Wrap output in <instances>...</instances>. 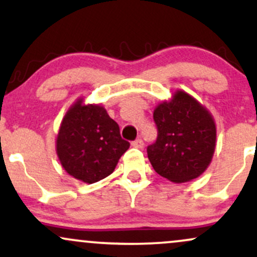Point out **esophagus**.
<instances>
[{
	"label": "esophagus",
	"instance_id": "1",
	"mask_svg": "<svg viewBox=\"0 0 257 257\" xmlns=\"http://www.w3.org/2000/svg\"><path fill=\"white\" fill-rule=\"evenodd\" d=\"M132 145H133V147H137V149H143V147H144L143 139H137V140L133 141Z\"/></svg>",
	"mask_w": 257,
	"mask_h": 257
}]
</instances>
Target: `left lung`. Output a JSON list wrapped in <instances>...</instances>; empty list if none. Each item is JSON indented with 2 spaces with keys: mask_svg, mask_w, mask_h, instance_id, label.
Masks as SVG:
<instances>
[{
  "mask_svg": "<svg viewBox=\"0 0 257 257\" xmlns=\"http://www.w3.org/2000/svg\"><path fill=\"white\" fill-rule=\"evenodd\" d=\"M158 137L147 147L153 169L175 182H187L205 172L216 145L213 116L202 104L182 90L153 112Z\"/></svg>",
  "mask_w": 257,
  "mask_h": 257,
  "instance_id": "left-lung-1",
  "label": "left lung"
}]
</instances>
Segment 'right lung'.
I'll return each instance as SVG.
<instances>
[{
  "label": "right lung",
  "instance_id": "add662e5",
  "mask_svg": "<svg viewBox=\"0 0 257 257\" xmlns=\"http://www.w3.org/2000/svg\"><path fill=\"white\" fill-rule=\"evenodd\" d=\"M131 144L123 140L119 126L102 106L78 99L61 122L57 155L67 174L85 184L108 176Z\"/></svg>",
  "mask_w": 257,
  "mask_h": 257
}]
</instances>
